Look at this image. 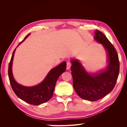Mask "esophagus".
I'll return each mask as SVG.
<instances>
[{
  "label": "esophagus",
  "instance_id": "obj_1",
  "mask_svg": "<svg viewBox=\"0 0 127 127\" xmlns=\"http://www.w3.org/2000/svg\"><path fill=\"white\" fill-rule=\"evenodd\" d=\"M71 63L69 62V61H68V62L67 63V69H69L71 67Z\"/></svg>",
  "mask_w": 127,
  "mask_h": 127
}]
</instances>
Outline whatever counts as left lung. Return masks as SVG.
I'll return each mask as SVG.
<instances>
[{
    "instance_id": "left-lung-1",
    "label": "left lung",
    "mask_w": 127,
    "mask_h": 127,
    "mask_svg": "<svg viewBox=\"0 0 127 127\" xmlns=\"http://www.w3.org/2000/svg\"><path fill=\"white\" fill-rule=\"evenodd\" d=\"M94 39L102 44L108 53L109 66L99 74L90 75L80 63L72 60L71 67L73 86L80 97L91 101H97L112 91L119 76L120 63L116 49L102 32L96 31Z\"/></svg>"
}]
</instances>
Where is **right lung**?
I'll use <instances>...</instances> for the list:
<instances>
[{
    "label": "right lung",
    "instance_id": "right-lung-1",
    "mask_svg": "<svg viewBox=\"0 0 127 127\" xmlns=\"http://www.w3.org/2000/svg\"><path fill=\"white\" fill-rule=\"evenodd\" d=\"M29 35L30 34L27 35L18 45ZM15 50L16 49L14 50L11 56L8 71L10 85L15 94L23 101L34 105H39L48 101L52 96L59 77L66 71V62L64 61L51 69L43 81L39 85L33 87H26L17 83L13 77L11 67Z\"/></svg>",
    "mask_w": 127,
    "mask_h": 127
}]
</instances>
